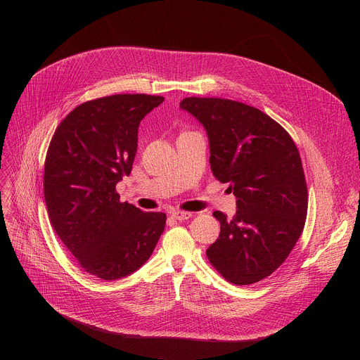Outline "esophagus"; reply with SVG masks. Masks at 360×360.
<instances>
[{
    "label": "esophagus",
    "instance_id": "esophagus-1",
    "mask_svg": "<svg viewBox=\"0 0 360 360\" xmlns=\"http://www.w3.org/2000/svg\"><path fill=\"white\" fill-rule=\"evenodd\" d=\"M170 214H172V217L176 219V220H186V219L193 217V213H190V212H182V210H174Z\"/></svg>",
    "mask_w": 360,
    "mask_h": 360
}]
</instances>
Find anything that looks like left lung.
<instances>
[{
	"label": "left lung",
	"instance_id": "1",
	"mask_svg": "<svg viewBox=\"0 0 360 360\" xmlns=\"http://www.w3.org/2000/svg\"><path fill=\"white\" fill-rule=\"evenodd\" d=\"M179 106L205 128L212 172L236 197L232 219L213 213L220 235L207 258L233 285H252L286 261L304 231L308 190L297 147L254 106L219 98H185Z\"/></svg>",
	"mask_w": 360,
	"mask_h": 360
}]
</instances>
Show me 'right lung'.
Here are the masks:
<instances>
[{
	"label": "right lung",
	"instance_id": "1",
	"mask_svg": "<svg viewBox=\"0 0 360 360\" xmlns=\"http://www.w3.org/2000/svg\"><path fill=\"white\" fill-rule=\"evenodd\" d=\"M165 98L113 94L72 109L55 129L44 174L49 220L80 267L102 280L137 271L166 214L121 202L115 186L137 153L139 125Z\"/></svg>",
	"mask_w": 360,
	"mask_h": 360
}]
</instances>
